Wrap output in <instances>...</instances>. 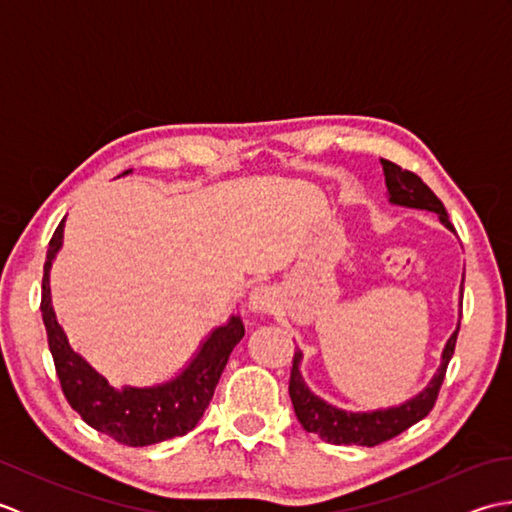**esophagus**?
<instances>
[{"mask_svg": "<svg viewBox=\"0 0 512 512\" xmlns=\"http://www.w3.org/2000/svg\"><path fill=\"white\" fill-rule=\"evenodd\" d=\"M248 310L255 314H266L275 310V292L264 284L255 286L248 295Z\"/></svg>", "mask_w": 512, "mask_h": 512, "instance_id": "esophagus-1", "label": "esophagus"}]
</instances>
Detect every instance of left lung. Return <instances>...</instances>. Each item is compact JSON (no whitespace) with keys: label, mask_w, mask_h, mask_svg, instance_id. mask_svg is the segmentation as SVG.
<instances>
[{"label":"left lung","mask_w":512,"mask_h":512,"mask_svg":"<svg viewBox=\"0 0 512 512\" xmlns=\"http://www.w3.org/2000/svg\"><path fill=\"white\" fill-rule=\"evenodd\" d=\"M380 162H383V171H385V187H387L389 204L405 206V209L436 213L440 224L444 228H449L451 233H455L444 204L436 198V193H433L427 184L416 176V173L400 169L389 160H380ZM462 284H464V275H462ZM462 284H460V319H462ZM460 319H458V325H455L453 334L449 336V341L444 343L440 367L436 369V374L431 376L429 383L424 385L416 396L402 400L400 405H391L385 409H369V411L341 409L314 394V391L308 387L306 378L301 374L303 352L297 347L295 361H292L288 391H290L292 407H295L301 427L308 433H317V436H321L330 444H363V447H376V444L396 438L398 433L407 431L411 424H416L427 416L433 407V402L438 398L444 372H447V365L455 350V341H458Z\"/></svg>","instance_id":"left-lung-1"}]
</instances>
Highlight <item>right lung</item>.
Segmentation results:
<instances>
[{"instance_id": "right-lung-1", "label": "right lung", "mask_w": 512, "mask_h": 512, "mask_svg": "<svg viewBox=\"0 0 512 512\" xmlns=\"http://www.w3.org/2000/svg\"><path fill=\"white\" fill-rule=\"evenodd\" d=\"M127 173L132 171H125L123 176ZM63 228L65 217L50 239L46 264H43L41 317L65 398L92 429L127 447H149V444L184 436L204 416L228 356L242 341V317L231 314L226 323L206 334L198 350L178 369L176 376L149 387H114L79 352L72 350L52 308L50 268L63 246Z\"/></svg>"}]
</instances>
